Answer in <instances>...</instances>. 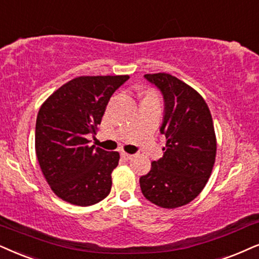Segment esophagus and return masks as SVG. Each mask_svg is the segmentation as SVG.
Returning a JSON list of instances; mask_svg holds the SVG:
<instances>
[{"mask_svg": "<svg viewBox=\"0 0 259 259\" xmlns=\"http://www.w3.org/2000/svg\"><path fill=\"white\" fill-rule=\"evenodd\" d=\"M122 158L126 159V160H130V159H133V158H134V155H133V154H129V153L123 152V153H122Z\"/></svg>", "mask_w": 259, "mask_h": 259, "instance_id": "1", "label": "esophagus"}]
</instances>
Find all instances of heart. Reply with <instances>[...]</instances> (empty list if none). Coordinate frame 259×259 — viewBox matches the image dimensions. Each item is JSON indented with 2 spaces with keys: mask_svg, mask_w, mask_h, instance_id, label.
Instances as JSON below:
<instances>
[{
  "mask_svg": "<svg viewBox=\"0 0 259 259\" xmlns=\"http://www.w3.org/2000/svg\"><path fill=\"white\" fill-rule=\"evenodd\" d=\"M147 96H154V94H152V93H149V94H147Z\"/></svg>",
  "mask_w": 259,
  "mask_h": 259,
  "instance_id": "heart-1",
  "label": "heart"
}]
</instances>
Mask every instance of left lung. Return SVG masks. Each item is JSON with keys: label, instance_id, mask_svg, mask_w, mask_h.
<instances>
[{"label": "left lung", "instance_id": "left-lung-1", "mask_svg": "<svg viewBox=\"0 0 259 259\" xmlns=\"http://www.w3.org/2000/svg\"><path fill=\"white\" fill-rule=\"evenodd\" d=\"M161 91L165 114L160 132L163 156L140 178L145 197L158 207L175 209L197 197L207 184L217 156V136L209 107L201 94L166 73L146 74Z\"/></svg>", "mask_w": 259, "mask_h": 259}]
</instances>
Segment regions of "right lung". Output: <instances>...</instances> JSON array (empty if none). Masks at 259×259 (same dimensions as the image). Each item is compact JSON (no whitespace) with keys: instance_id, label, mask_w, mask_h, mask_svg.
<instances>
[{"instance_id":"add662e5","label":"right lung","mask_w":259,"mask_h":259,"mask_svg":"<svg viewBox=\"0 0 259 259\" xmlns=\"http://www.w3.org/2000/svg\"><path fill=\"white\" fill-rule=\"evenodd\" d=\"M127 75L78 76L55 91L39 109L35 154L55 195L80 207L93 205L110 194L111 173L118 152L90 146L110 98Z\"/></svg>"}]
</instances>
